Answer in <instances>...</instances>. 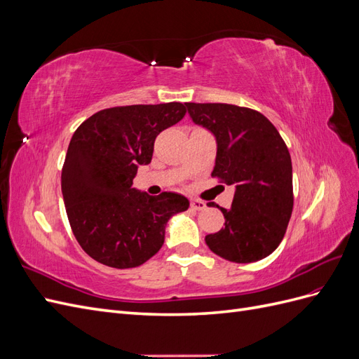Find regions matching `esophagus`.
I'll list each match as a JSON object with an SVG mask.
<instances>
[{"label":"esophagus","mask_w":359,"mask_h":359,"mask_svg":"<svg viewBox=\"0 0 359 359\" xmlns=\"http://www.w3.org/2000/svg\"><path fill=\"white\" fill-rule=\"evenodd\" d=\"M190 208L191 210H196V211H202V210L206 208V203L203 201H199V199H191Z\"/></svg>","instance_id":"esophagus-1"}]
</instances>
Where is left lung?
Wrapping results in <instances>:
<instances>
[{
    "instance_id": "8db88e82",
    "label": "left lung",
    "mask_w": 359,
    "mask_h": 359,
    "mask_svg": "<svg viewBox=\"0 0 359 359\" xmlns=\"http://www.w3.org/2000/svg\"><path fill=\"white\" fill-rule=\"evenodd\" d=\"M191 119L217 140L211 177L235 187L224 227L205 236L212 253L235 264L269 256L283 240L293 210L292 161L266 116L227 103H186ZM208 206H215L210 202Z\"/></svg>"
}]
</instances>
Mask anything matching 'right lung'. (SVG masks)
Here are the masks:
<instances>
[{"mask_svg":"<svg viewBox=\"0 0 359 359\" xmlns=\"http://www.w3.org/2000/svg\"><path fill=\"white\" fill-rule=\"evenodd\" d=\"M186 115L180 102L103 109L76 128L61 172V190L73 235L83 252L106 266L145 264L165 243L173 214L187 198L133 189L137 166L153 158L154 140Z\"/></svg>","mask_w":359,"mask_h":359,"instance_id":"obj_1","label":"right lung"}]
</instances>
